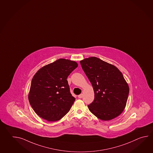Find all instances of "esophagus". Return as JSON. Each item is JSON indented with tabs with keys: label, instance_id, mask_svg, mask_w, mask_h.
<instances>
[{
	"label": "esophagus",
	"instance_id": "obj_1",
	"mask_svg": "<svg viewBox=\"0 0 153 153\" xmlns=\"http://www.w3.org/2000/svg\"><path fill=\"white\" fill-rule=\"evenodd\" d=\"M83 97V94H81L80 95H79L78 96V98H82Z\"/></svg>",
	"mask_w": 153,
	"mask_h": 153
}]
</instances>
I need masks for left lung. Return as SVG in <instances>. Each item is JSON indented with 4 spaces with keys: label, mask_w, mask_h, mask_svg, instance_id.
Instances as JSON below:
<instances>
[{
    "label": "left lung",
    "mask_w": 153,
    "mask_h": 153,
    "mask_svg": "<svg viewBox=\"0 0 153 153\" xmlns=\"http://www.w3.org/2000/svg\"><path fill=\"white\" fill-rule=\"evenodd\" d=\"M82 69L93 88L95 98L88 108L102 120L115 118L125 109L129 87L115 66L91 56L80 61Z\"/></svg>",
    "instance_id": "8db88e82"
}]
</instances>
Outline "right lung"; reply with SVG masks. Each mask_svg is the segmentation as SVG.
<instances>
[{
  "label": "right lung",
  "mask_w": 153,
  "mask_h": 153,
  "mask_svg": "<svg viewBox=\"0 0 153 153\" xmlns=\"http://www.w3.org/2000/svg\"><path fill=\"white\" fill-rule=\"evenodd\" d=\"M77 66L75 61L59 59L44 66L35 74L28 100L41 118L56 122L69 112L75 98L70 93L66 79Z\"/></svg>",
  "instance_id": "right-lung-1"
}]
</instances>
